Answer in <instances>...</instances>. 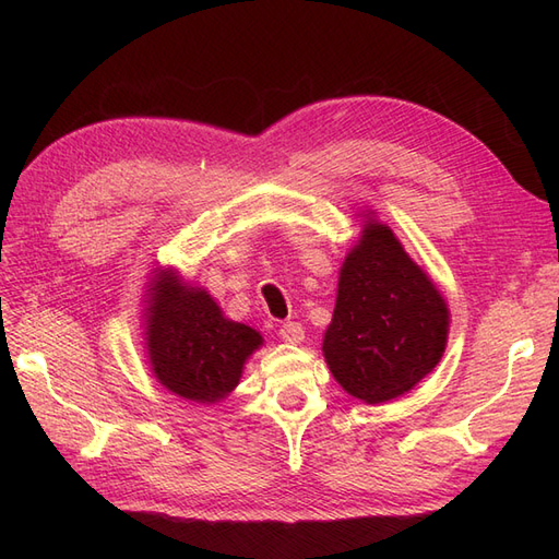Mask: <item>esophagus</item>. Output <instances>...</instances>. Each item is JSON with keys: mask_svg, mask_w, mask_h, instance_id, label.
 <instances>
[{"mask_svg": "<svg viewBox=\"0 0 559 559\" xmlns=\"http://www.w3.org/2000/svg\"><path fill=\"white\" fill-rule=\"evenodd\" d=\"M280 337L284 343L298 345V343H302V337H306V329H302L298 321H286V324L280 326Z\"/></svg>", "mask_w": 559, "mask_h": 559, "instance_id": "esophagus-1", "label": "esophagus"}]
</instances>
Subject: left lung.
Listing matches in <instances>:
<instances>
[{
    "label": "left lung",
    "mask_w": 559,
    "mask_h": 559,
    "mask_svg": "<svg viewBox=\"0 0 559 559\" xmlns=\"http://www.w3.org/2000/svg\"><path fill=\"white\" fill-rule=\"evenodd\" d=\"M448 306L384 224H366L337 282L324 357L347 394L384 403L441 361Z\"/></svg>",
    "instance_id": "8db88e82"
}]
</instances>
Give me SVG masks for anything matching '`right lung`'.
<instances>
[{
    "label": "right lung",
    "instance_id": "1",
    "mask_svg": "<svg viewBox=\"0 0 559 559\" xmlns=\"http://www.w3.org/2000/svg\"><path fill=\"white\" fill-rule=\"evenodd\" d=\"M148 302L146 347L160 384L195 403L228 396L261 335L226 319L207 292L181 286L175 273L158 275Z\"/></svg>",
    "mask_w": 559,
    "mask_h": 559
}]
</instances>
